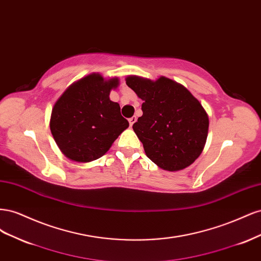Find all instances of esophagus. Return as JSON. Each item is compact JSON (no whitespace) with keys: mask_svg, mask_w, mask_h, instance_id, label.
Returning <instances> with one entry per match:
<instances>
[{"mask_svg":"<svg viewBox=\"0 0 261 261\" xmlns=\"http://www.w3.org/2000/svg\"><path fill=\"white\" fill-rule=\"evenodd\" d=\"M128 122H129V125L133 126V124L136 122V116H132V117L129 118V120H128Z\"/></svg>","mask_w":261,"mask_h":261,"instance_id":"esophagus-1","label":"esophagus"}]
</instances>
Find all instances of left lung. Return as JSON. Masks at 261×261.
Returning <instances> with one entry per match:
<instances>
[{
	"label": "left lung",
	"instance_id": "left-lung-1",
	"mask_svg": "<svg viewBox=\"0 0 261 261\" xmlns=\"http://www.w3.org/2000/svg\"><path fill=\"white\" fill-rule=\"evenodd\" d=\"M126 85L144 100L143 115L133 129L149 159L168 171L191 165L208 136L209 118L200 102L185 87L165 77L151 82L129 76Z\"/></svg>",
	"mask_w": 261,
	"mask_h": 261
}]
</instances>
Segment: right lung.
I'll return each mask as SVG.
<instances>
[{
    "instance_id": "1",
    "label": "right lung",
    "mask_w": 261,
    "mask_h": 261,
    "mask_svg": "<svg viewBox=\"0 0 261 261\" xmlns=\"http://www.w3.org/2000/svg\"><path fill=\"white\" fill-rule=\"evenodd\" d=\"M117 78L105 81L91 74L64 91L52 109L50 129L55 143L69 159L89 162L103 155L128 127L120 105L110 100Z\"/></svg>"
}]
</instances>
